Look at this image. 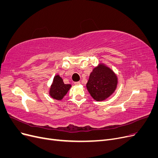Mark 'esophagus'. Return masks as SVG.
<instances>
[{
	"label": "esophagus",
	"instance_id": "obj_1",
	"mask_svg": "<svg viewBox=\"0 0 158 158\" xmlns=\"http://www.w3.org/2000/svg\"><path fill=\"white\" fill-rule=\"evenodd\" d=\"M74 84L76 85H79L80 84V82H74Z\"/></svg>",
	"mask_w": 158,
	"mask_h": 158
}]
</instances>
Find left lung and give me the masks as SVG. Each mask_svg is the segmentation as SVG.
I'll return each mask as SVG.
<instances>
[{
	"label": "left lung",
	"instance_id": "left-lung-1",
	"mask_svg": "<svg viewBox=\"0 0 158 158\" xmlns=\"http://www.w3.org/2000/svg\"><path fill=\"white\" fill-rule=\"evenodd\" d=\"M118 78L114 72L103 63H99L91 73L86 88L95 101H104L114 92Z\"/></svg>",
	"mask_w": 158,
	"mask_h": 158
}]
</instances>
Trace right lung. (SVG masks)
<instances>
[{
	"label": "right lung",
	"instance_id": "1",
	"mask_svg": "<svg viewBox=\"0 0 158 158\" xmlns=\"http://www.w3.org/2000/svg\"><path fill=\"white\" fill-rule=\"evenodd\" d=\"M71 84H65L59 74L55 76L49 89L50 96L56 100H61L71 88Z\"/></svg>",
	"mask_w": 158,
	"mask_h": 158
}]
</instances>
